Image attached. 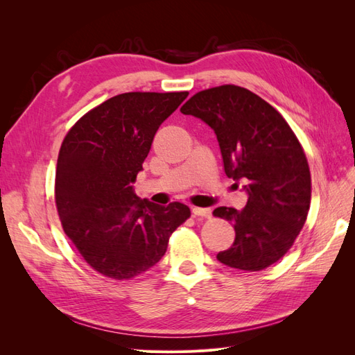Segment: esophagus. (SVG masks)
Instances as JSON below:
<instances>
[{
	"instance_id": "esophagus-1",
	"label": "esophagus",
	"mask_w": 355,
	"mask_h": 355,
	"mask_svg": "<svg viewBox=\"0 0 355 355\" xmlns=\"http://www.w3.org/2000/svg\"><path fill=\"white\" fill-rule=\"evenodd\" d=\"M192 213H194L196 216H202V218H210L211 216V210L204 209V207H192Z\"/></svg>"
}]
</instances>
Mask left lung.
I'll return each mask as SVG.
<instances>
[{
    "instance_id": "obj_1",
    "label": "left lung",
    "mask_w": 355,
    "mask_h": 355,
    "mask_svg": "<svg viewBox=\"0 0 355 355\" xmlns=\"http://www.w3.org/2000/svg\"><path fill=\"white\" fill-rule=\"evenodd\" d=\"M180 112L211 128L225 173L247 182L244 209L213 211L235 230L232 245L218 261L243 271L265 270L293 245L308 216L311 175L302 146L280 112L239 85L202 90Z\"/></svg>"
}]
</instances>
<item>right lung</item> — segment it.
I'll use <instances>...</instances> for the list:
<instances>
[{
	"label": "right lung",
	"mask_w": 355,
	"mask_h": 355,
	"mask_svg": "<svg viewBox=\"0 0 355 355\" xmlns=\"http://www.w3.org/2000/svg\"><path fill=\"white\" fill-rule=\"evenodd\" d=\"M188 92L123 93L77 121L63 139L56 170V206L65 234L94 271L128 280L167 250L189 207L141 200L133 182L158 127Z\"/></svg>",
	"instance_id": "1"
}]
</instances>
